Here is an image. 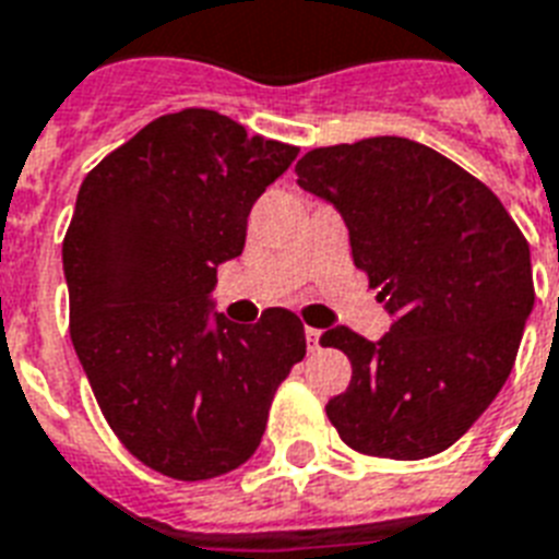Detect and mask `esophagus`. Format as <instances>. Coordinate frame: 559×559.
<instances>
[{
  "instance_id": "obj_1",
  "label": "esophagus",
  "mask_w": 559,
  "mask_h": 559,
  "mask_svg": "<svg viewBox=\"0 0 559 559\" xmlns=\"http://www.w3.org/2000/svg\"><path fill=\"white\" fill-rule=\"evenodd\" d=\"M307 336V348L319 350V342H322V331H316V328H305Z\"/></svg>"
}]
</instances>
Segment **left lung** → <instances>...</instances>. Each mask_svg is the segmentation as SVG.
Here are the masks:
<instances>
[{
	"label": "left lung",
	"instance_id": "left-lung-1",
	"mask_svg": "<svg viewBox=\"0 0 559 559\" xmlns=\"http://www.w3.org/2000/svg\"><path fill=\"white\" fill-rule=\"evenodd\" d=\"M296 174L340 211L394 319L377 342L345 324L322 333L350 359V385L324 406L331 424L366 455H438L511 373L534 307L528 240L485 182L400 135L316 147Z\"/></svg>",
	"mask_w": 559,
	"mask_h": 559
}]
</instances>
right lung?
<instances>
[{
    "label": "right lung",
    "mask_w": 559,
    "mask_h": 559,
    "mask_svg": "<svg viewBox=\"0 0 559 559\" xmlns=\"http://www.w3.org/2000/svg\"><path fill=\"white\" fill-rule=\"evenodd\" d=\"M298 156L214 109L147 127L83 179L63 240L69 333L118 441L179 481L252 459L272 397L307 354L305 324L270 307L231 324L211 307L246 217Z\"/></svg>",
    "instance_id": "add662e5"
}]
</instances>
